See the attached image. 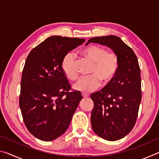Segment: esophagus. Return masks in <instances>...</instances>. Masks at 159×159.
<instances>
[{
	"mask_svg": "<svg viewBox=\"0 0 159 159\" xmlns=\"http://www.w3.org/2000/svg\"><path fill=\"white\" fill-rule=\"evenodd\" d=\"M81 95L83 98H88V97H89V95H88V94H86L84 93H81Z\"/></svg>",
	"mask_w": 159,
	"mask_h": 159,
	"instance_id": "34e87169",
	"label": "esophagus"
}]
</instances>
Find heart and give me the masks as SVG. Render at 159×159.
Instances as JSON below:
<instances>
[{
  "label": "heart",
  "mask_w": 159,
  "mask_h": 159,
  "mask_svg": "<svg viewBox=\"0 0 159 159\" xmlns=\"http://www.w3.org/2000/svg\"><path fill=\"white\" fill-rule=\"evenodd\" d=\"M83 58L93 63L90 76L81 78L74 85V88L80 92H91L100 86L108 85L115 79L119 69V58L114 52H107L105 48L92 45L80 51ZM61 69L67 79L74 81L79 76L76 60L72 53H68L61 61Z\"/></svg>",
  "instance_id": "b5f03b06"
}]
</instances>
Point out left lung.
Wrapping results in <instances>:
<instances>
[{"instance_id":"obj_1","label":"left lung","mask_w":159,"mask_h":159,"mask_svg":"<svg viewBox=\"0 0 159 159\" xmlns=\"http://www.w3.org/2000/svg\"><path fill=\"white\" fill-rule=\"evenodd\" d=\"M90 43L106 45L119 58L115 79L90 95L94 102L90 117L94 132L104 139L116 141L127 135L135 125L142 99L140 68L133 50L119 37H94L86 45Z\"/></svg>"}]
</instances>
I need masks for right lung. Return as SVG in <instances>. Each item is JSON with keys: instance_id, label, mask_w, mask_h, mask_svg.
I'll list each match as a JSON object with an SVG mask.
<instances>
[{"instance_id": "1", "label": "right lung", "mask_w": 159, "mask_h": 159, "mask_svg": "<svg viewBox=\"0 0 159 159\" xmlns=\"http://www.w3.org/2000/svg\"><path fill=\"white\" fill-rule=\"evenodd\" d=\"M85 39L55 36L29 52L21 80L20 107L26 128L36 138L52 141L65 133L81 100L61 69L67 53Z\"/></svg>"}]
</instances>
